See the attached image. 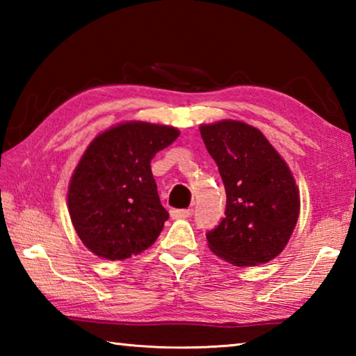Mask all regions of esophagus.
Returning <instances> with one entry per match:
<instances>
[{
    "mask_svg": "<svg viewBox=\"0 0 356 356\" xmlns=\"http://www.w3.org/2000/svg\"><path fill=\"white\" fill-rule=\"evenodd\" d=\"M191 212H193L191 209H172L171 216L172 218H188Z\"/></svg>",
    "mask_w": 356,
    "mask_h": 356,
    "instance_id": "1",
    "label": "esophagus"
}]
</instances>
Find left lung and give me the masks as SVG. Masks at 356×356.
Wrapping results in <instances>:
<instances>
[{
    "label": "left lung",
    "instance_id": "1",
    "mask_svg": "<svg viewBox=\"0 0 356 356\" xmlns=\"http://www.w3.org/2000/svg\"><path fill=\"white\" fill-rule=\"evenodd\" d=\"M200 130L226 190V216L207 232L210 251L236 267L272 261L286 248L300 213L291 170L262 131L242 120Z\"/></svg>",
    "mask_w": 356,
    "mask_h": 356
}]
</instances>
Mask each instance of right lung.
Masks as SVG:
<instances>
[{
    "label": "right lung",
    "instance_id": "obj_1",
    "mask_svg": "<svg viewBox=\"0 0 356 356\" xmlns=\"http://www.w3.org/2000/svg\"><path fill=\"white\" fill-rule=\"evenodd\" d=\"M179 130L130 120L97 135L72 174V225L89 251L124 261L147 250L170 213L161 206L150 160L176 141Z\"/></svg>",
    "mask_w": 356,
    "mask_h": 356
}]
</instances>
